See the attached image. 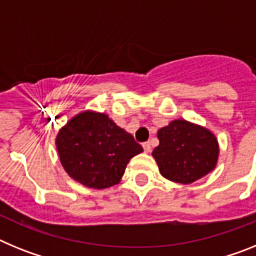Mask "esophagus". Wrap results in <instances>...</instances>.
<instances>
[{"instance_id": "1", "label": "esophagus", "mask_w": 256, "mask_h": 256, "mask_svg": "<svg viewBox=\"0 0 256 256\" xmlns=\"http://www.w3.org/2000/svg\"><path fill=\"white\" fill-rule=\"evenodd\" d=\"M142 148H144V152H150V151H151L150 142H144V144H142Z\"/></svg>"}]
</instances>
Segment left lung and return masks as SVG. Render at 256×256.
Wrapping results in <instances>:
<instances>
[{
  "label": "left lung",
  "mask_w": 256,
  "mask_h": 256,
  "mask_svg": "<svg viewBox=\"0 0 256 256\" xmlns=\"http://www.w3.org/2000/svg\"><path fill=\"white\" fill-rule=\"evenodd\" d=\"M152 156L162 177L177 183L195 182L216 168L218 141L212 132L186 120H173L158 132Z\"/></svg>",
  "instance_id": "8db88e82"
}]
</instances>
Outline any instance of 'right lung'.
I'll use <instances>...</instances> for the list:
<instances>
[{
    "instance_id": "obj_1",
    "label": "right lung",
    "mask_w": 256,
    "mask_h": 256,
    "mask_svg": "<svg viewBox=\"0 0 256 256\" xmlns=\"http://www.w3.org/2000/svg\"><path fill=\"white\" fill-rule=\"evenodd\" d=\"M60 162L70 177L92 188L114 186L133 156L144 148L106 114L84 112L56 137Z\"/></svg>"
}]
</instances>
